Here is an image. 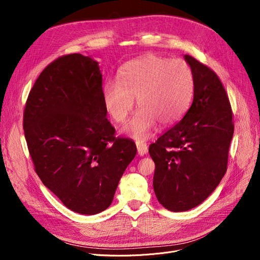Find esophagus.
Instances as JSON below:
<instances>
[{
    "mask_svg": "<svg viewBox=\"0 0 260 260\" xmlns=\"http://www.w3.org/2000/svg\"><path fill=\"white\" fill-rule=\"evenodd\" d=\"M136 146H137L138 155H139V156H144L145 154H147L148 147H147V145H146L145 142H143V141H137V142H136Z\"/></svg>",
    "mask_w": 260,
    "mask_h": 260,
    "instance_id": "1",
    "label": "esophagus"
}]
</instances>
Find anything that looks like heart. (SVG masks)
I'll return each instance as SVG.
<instances>
[{"label": "heart", "mask_w": 260, "mask_h": 260, "mask_svg": "<svg viewBox=\"0 0 260 260\" xmlns=\"http://www.w3.org/2000/svg\"><path fill=\"white\" fill-rule=\"evenodd\" d=\"M194 89V75L185 61L147 54L123 66L118 81L107 82L103 101L113 120L123 123L137 99L140 107L122 133L136 140H145L158 121L171 125L182 118Z\"/></svg>", "instance_id": "1"}]
</instances>
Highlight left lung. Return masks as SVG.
Returning <instances> with one entry per match:
<instances>
[{
    "label": "left lung",
    "mask_w": 260,
    "mask_h": 260,
    "mask_svg": "<svg viewBox=\"0 0 260 260\" xmlns=\"http://www.w3.org/2000/svg\"><path fill=\"white\" fill-rule=\"evenodd\" d=\"M195 80L194 99L184 117L149 145L155 162L153 185L158 201L185 212L206 200L226 172L234 124L225 89L217 75L184 56Z\"/></svg>",
    "instance_id": "8db88e82"
}]
</instances>
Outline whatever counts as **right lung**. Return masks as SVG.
Here are the masks:
<instances>
[{"mask_svg": "<svg viewBox=\"0 0 260 260\" xmlns=\"http://www.w3.org/2000/svg\"><path fill=\"white\" fill-rule=\"evenodd\" d=\"M106 114L99 63L81 53L50 63L26 102L23 127L36 173L79 214L111 206L137 153L133 140L115 137Z\"/></svg>", "mask_w": 260, "mask_h": 260, "instance_id": "1", "label": "right lung"}]
</instances>
